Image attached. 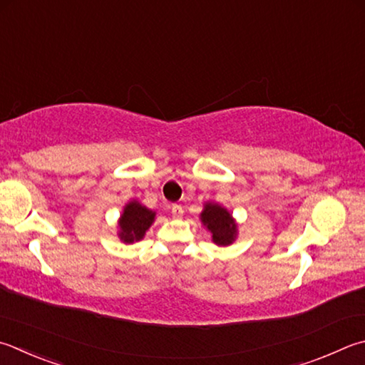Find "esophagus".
Masks as SVG:
<instances>
[{
  "instance_id": "34e87169",
  "label": "esophagus",
  "mask_w": 365,
  "mask_h": 365,
  "mask_svg": "<svg viewBox=\"0 0 365 365\" xmlns=\"http://www.w3.org/2000/svg\"><path fill=\"white\" fill-rule=\"evenodd\" d=\"M170 212H172V215H174V217L180 218L183 215V207H182L180 204H172L170 205Z\"/></svg>"
}]
</instances>
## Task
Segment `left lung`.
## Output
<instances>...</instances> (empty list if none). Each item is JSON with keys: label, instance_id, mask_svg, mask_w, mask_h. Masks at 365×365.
<instances>
[{"label": "left lung", "instance_id": "1", "mask_svg": "<svg viewBox=\"0 0 365 365\" xmlns=\"http://www.w3.org/2000/svg\"><path fill=\"white\" fill-rule=\"evenodd\" d=\"M202 223L212 233V240L218 246H228L236 237V223L230 212L218 204H205L201 214Z\"/></svg>", "mask_w": 365, "mask_h": 365}]
</instances>
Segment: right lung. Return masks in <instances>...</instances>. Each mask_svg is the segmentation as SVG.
<instances>
[{"instance_id":"add662e5","label":"right lung","mask_w":365,"mask_h":365,"mask_svg":"<svg viewBox=\"0 0 365 365\" xmlns=\"http://www.w3.org/2000/svg\"><path fill=\"white\" fill-rule=\"evenodd\" d=\"M155 220V212L148 210L143 207L142 204L138 202H129L124 207V212L121 215V220H119V228H121V233L119 237L124 242H134L140 241L145 231L150 228V225Z\"/></svg>"}]
</instances>
